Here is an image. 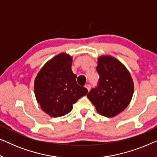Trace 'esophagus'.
Segmentation results:
<instances>
[{
	"label": "esophagus",
	"mask_w": 157,
	"mask_h": 157,
	"mask_svg": "<svg viewBox=\"0 0 157 157\" xmlns=\"http://www.w3.org/2000/svg\"><path fill=\"white\" fill-rule=\"evenodd\" d=\"M85 86L88 89V91H90V90H91V86H90L89 84H86V85Z\"/></svg>",
	"instance_id": "obj_1"
}]
</instances>
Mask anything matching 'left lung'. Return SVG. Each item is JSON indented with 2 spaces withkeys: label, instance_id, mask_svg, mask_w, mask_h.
<instances>
[{
  "label": "left lung",
  "instance_id": "8db88e82",
  "mask_svg": "<svg viewBox=\"0 0 157 157\" xmlns=\"http://www.w3.org/2000/svg\"><path fill=\"white\" fill-rule=\"evenodd\" d=\"M98 85L87 94L98 113L113 117L123 111L132 100L134 82L126 68L115 58L102 56L96 67Z\"/></svg>",
  "mask_w": 157,
  "mask_h": 157
}]
</instances>
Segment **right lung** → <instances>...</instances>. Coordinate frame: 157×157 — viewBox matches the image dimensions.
I'll use <instances>...</instances> for the list:
<instances>
[{"label":"right lung","instance_id":"add662e5","mask_svg":"<svg viewBox=\"0 0 157 157\" xmlns=\"http://www.w3.org/2000/svg\"><path fill=\"white\" fill-rule=\"evenodd\" d=\"M71 64V56L60 53L43 66L35 79L36 100L50 117L67 114L72 110L73 104L88 93L85 87L77 84Z\"/></svg>","mask_w":157,"mask_h":157}]
</instances>
